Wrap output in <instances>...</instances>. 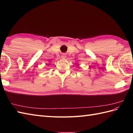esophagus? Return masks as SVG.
Here are the masks:
<instances>
[{"label":"esophagus","mask_w":133,"mask_h":133,"mask_svg":"<svg viewBox=\"0 0 133 133\" xmlns=\"http://www.w3.org/2000/svg\"><path fill=\"white\" fill-rule=\"evenodd\" d=\"M66 55H65V54H63V55H62V58L64 59V58H66Z\"/></svg>","instance_id":"1"}]
</instances>
